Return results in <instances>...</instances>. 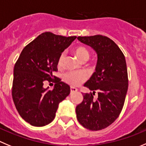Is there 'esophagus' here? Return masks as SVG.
<instances>
[{"mask_svg":"<svg viewBox=\"0 0 146 146\" xmlns=\"http://www.w3.org/2000/svg\"><path fill=\"white\" fill-rule=\"evenodd\" d=\"M77 88H75V87H70V92H71V94H72V93H74V92H77Z\"/></svg>","mask_w":146,"mask_h":146,"instance_id":"obj_1","label":"esophagus"}]
</instances>
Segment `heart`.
I'll list each match as a JSON object with an SVG mask.
<instances>
[{
	"label": "heart",
	"instance_id": "1",
	"mask_svg": "<svg viewBox=\"0 0 146 146\" xmlns=\"http://www.w3.org/2000/svg\"><path fill=\"white\" fill-rule=\"evenodd\" d=\"M75 54L78 57L80 61L87 60L89 59V52L84 47L80 46L77 47L74 51ZM65 59V54L62 53L59 56V59H58V66L62 67L64 64ZM65 82L69 84L72 86H78L81 84L83 82H84L87 79V75L83 72H69L64 74V76Z\"/></svg>",
	"mask_w": 146,
	"mask_h": 146
}]
</instances>
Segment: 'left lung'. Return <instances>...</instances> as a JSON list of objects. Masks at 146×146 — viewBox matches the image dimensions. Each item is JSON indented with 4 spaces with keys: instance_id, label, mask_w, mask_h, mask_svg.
<instances>
[{
    "instance_id": "left-lung-1",
    "label": "left lung",
    "mask_w": 146,
    "mask_h": 146,
    "mask_svg": "<svg viewBox=\"0 0 146 146\" xmlns=\"http://www.w3.org/2000/svg\"><path fill=\"white\" fill-rule=\"evenodd\" d=\"M77 39L98 55L95 72L84 84L92 93L83 94V101L76 108L77 120L89 130H102L118 117L124 105L128 87L125 58L117 44L107 36H78ZM96 91L98 99L94 98Z\"/></svg>"
}]
</instances>
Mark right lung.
<instances>
[{
  "instance_id": "1",
  "label": "right lung",
  "mask_w": 146,
  "mask_h": 146,
  "mask_svg": "<svg viewBox=\"0 0 146 146\" xmlns=\"http://www.w3.org/2000/svg\"><path fill=\"white\" fill-rule=\"evenodd\" d=\"M77 36L41 34L21 51L13 69L12 97L21 117L33 126L53 121L59 104L70 93V87L55 77L53 90L44 87L57 71L58 59Z\"/></svg>"
}]
</instances>
